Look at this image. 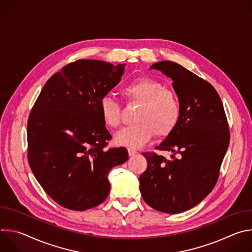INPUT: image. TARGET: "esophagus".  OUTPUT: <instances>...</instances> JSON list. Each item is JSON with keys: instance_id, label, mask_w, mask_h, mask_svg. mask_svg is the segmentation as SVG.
Returning a JSON list of instances; mask_svg holds the SVG:
<instances>
[{"instance_id": "obj_1", "label": "esophagus", "mask_w": 252, "mask_h": 252, "mask_svg": "<svg viewBox=\"0 0 252 252\" xmlns=\"http://www.w3.org/2000/svg\"><path fill=\"white\" fill-rule=\"evenodd\" d=\"M127 153H128V156H129V157H132V156H134V155L137 154V152H136L135 150H132V149H128V150H127Z\"/></svg>"}]
</instances>
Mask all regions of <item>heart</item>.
I'll return each mask as SVG.
<instances>
[{
	"instance_id": "1",
	"label": "heart",
	"mask_w": 252,
	"mask_h": 252,
	"mask_svg": "<svg viewBox=\"0 0 252 252\" xmlns=\"http://www.w3.org/2000/svg\"><path fill=\"white\" fill-rule=\"evenodd\" d=\"M126 102L138 104L133 125L119 131L115 137L119 146L140 148L154 136L163 138L176 127L181 118L178 96L164 84L140 77L126 83L121 91ZM99 117L109 128H117L122 123V105L110 95H103L98 103Z\"/></svg>"
}]
</instances>
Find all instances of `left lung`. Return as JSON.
<instances>
[{
  "label": "left lung",
  "instance_id": "8db88e82",
  "mask_svg": "<svg viewBox=\"0 0 252 252\" xmlns=\"http://www.w3.org/2000/svg\"><path fill=\"white\" fill-rule=\"evenodd\" d=\"M153 68L173 81L182 111L174 130L156 148L173 153L171 159L142 153L148 167L139 176V189L151 207L181 213L197 205L217 185L230 132L220 94L207 81L169 61Z\"/></svg>",
  "mask_w": 252,
  "mask_h": 252
}]
</instances>
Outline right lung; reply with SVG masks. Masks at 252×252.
Wrapping results in <instances>:
<instances>
[{
	"label": "right lung",
	"instance_id": "obj_1",
	"mask_svg": "<svg viewBox=\"0 0 252 252\" xmlns=\"http://www.w3.org/2000/svg\"><path fill=\"white\" fill-rule=\"evenodd\" d=\"M126 63L79 60L52 76L28 120V160L44 190L60 205L83 211L110 193V170L127 160L125 148L104 150L111 133L99 99L121 81Z\"/></svg>",
	"mask_w": 252,
	"mask_h": 252
}]
</instances>
